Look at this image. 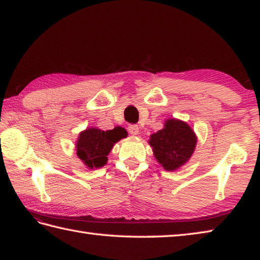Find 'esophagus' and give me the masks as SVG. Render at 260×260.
<instances>
[{
	"instance_id": "obj_1",
	"label": "esophagus",
	"mask_w": 260,
	"mask_h": 260,
	"mask_svg": "<svg viewBox=\"0 0 260 260\" xmlns=\"http://www.w3.org/2000/svg\"><path fill=\"white\" fill-rule=\"evenodd\" d=\"M128 132L132 135H138L139 134V126L138 125H129Z\"/></svg>"
}]
</instances>
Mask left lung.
Wrapping results in <instances>:
<instances>
[{
  "mask_svg": "<svg viewBox=\"0 0 260 260\" xmlns=\"http://www.w3.org/2000/svg\"><path fill=\"white\" fill-rule=\"evenodd\" d=\"M196 134L187 122L167 119L164 128L152 134L149 144L153 155L166 171H175L189 160L195 150Z\"/></svg>",
  "mask_w": 260,
  "mask_h": 260,
  "instance_id": "left-lung-1",
  "label": "left lung"
}]
</instances>
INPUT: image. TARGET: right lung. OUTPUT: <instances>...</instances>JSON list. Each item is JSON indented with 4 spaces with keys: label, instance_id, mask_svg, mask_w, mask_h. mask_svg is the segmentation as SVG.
<instances>
[{
    "label": "right lung",
    "instance_id": "1",
    "mask_svg": "<svg viewBox=\"0 0 260 260\" xmlns=\"http://www.w3.org/2000/svg\"><path fill=\"white\" fill-rule=\"evenodd\" d=\"M127 136L122 127L102 131L95 127L87 128L79 134L77 141V155L88 169H99L108 161V155L114 143Z\"/></svg>",
    "mask_w": 260,
    "mask_h": 260
}]
</instances>
